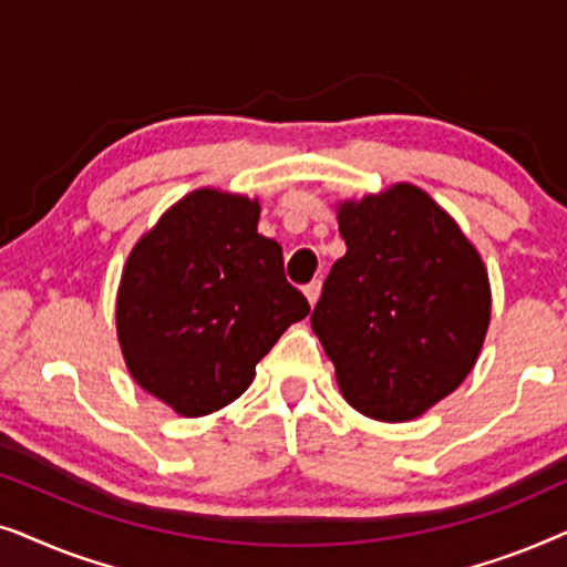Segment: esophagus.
<instances>
[{
	"label": "esophagus",
	"instance_id": "34e87169",
	"mask_svg": "<svg viewBox=\"0 0 567 567\" xmlns=\"http://www.w3.org/2000/svg\"><path fill=\"white\" fill-rule=\"evenodd\" d=\"M320 291H322V281H312L305 286V297L309 299V305H317V299H320Z\"/></svg>",
	"mask_w": 567,
	"mask_h": 567
}]
</instances>
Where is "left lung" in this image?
Returning <instances> with one entry per match:
<instances>
[{
    "instance_id": "1",
    "label": "left lung",
    "mask_w": 567,
    "mask_h": 567,
    "mask_svg": "<svg viewBox=\"0 0 567 567\" xmlns=\"http://www.w3.org/2000/svg\"><path fill=\"white\" fill-rule=\"evenodd\" d=\"M336 260L312 328L343 398L400 423L452 394L491 322V284L456 221L415 185L343 204Z\"/></svg>"
}]
</instances>
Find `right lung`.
Wrapping results in <instances>:
<instances>
[{"mask_svg":"<svg viewBox=\"0 0 567 567\" xmlns=\"http://www.w3.org/2000/svg\"><path fill=\"white\" fill-rule=\"evenodd\" d=\"M258 200L196 190L138 239L115 324L138 384L185 417L237 400L309 301L286 281L276 239L258 235Z\"/></svg>","mask_w":567,"mask_h":567,"instance_id":"add662e5","label":"right lung"}]
</instances>
